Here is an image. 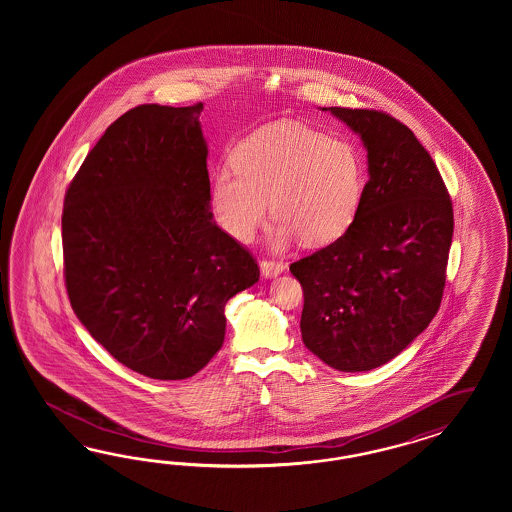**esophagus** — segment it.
Wrapping results in <instances>:
<instances>
[{
  "instance_id": "obj_1",
  "label": "esophagus",
  "mask_w": 512,
  "mask_h": 512,
  "mask_svg": "<svg viewBox=\"0 0 512 512\" xmlns=\"http://www.w3.org/2000/svg\"><path fill=\"white\" fill-rule=\"evenodd\" d=\"M285 268L287 266L279 261H270V259L261 261V272H263L264 278H276Z\"/></svg>"
}]
</instances>
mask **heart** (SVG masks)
I'll return each instance as SVG.
<instances>
[{
  "label": "heart",
  "mask_w": 512,
  "mask_h": 512,
  "mask_svg": "<svg viewBox=\"0 0 512 512\" xmlns=\"http://www.w3.org/2000/svg\"><path fill=\"white\" fill-rule=\"evenodd\" d=\"M233 169L219 167L210 180V206L219 227L249 242L268 216L274 248L300 236L325 246L347 233L362 206L368 167L355 142L328 137L296 122L268 125L242 140Z\"/></svg>",
  "instance_id": "1"
}]
</instances>
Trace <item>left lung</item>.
Segmentation results:
<instances>
[{
  "label": "left lung",
  "instance_id": "8db88e82",
  "mask_svg": "<svg viewBox=\"0 0 512 512\" xmlns=\"http://www.w3.org/2000/svg\"><path fill=\"white\" fill-rule=\"evenodd\" d=\"M368 152L366 191L349 231L291 264L304 291L302 341L340 372H370L398 357L439 310L452 202L413 131L370 109L330 107Z\"/></svg>",
  "mask_w": 512,
  "mask_h": 512
}]
</instances>
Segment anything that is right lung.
Here are the masks:
<instances>
[{
  "instance_id": "obj_1",
  "label": "right lung",
  "mask_w": 512,
  "mask_h": 512,
  "mask_svg": "<svg viewBox=\"0 0 512 512\" xmlns=\"http://www.w3.org/2000/svg\"><path fill=\"white\" fill-rule=\"evenodd\" d=\"M201 112L127 110L63 202L71 308L118 362L159 381L201 372L225 340V304L259 281L253 255L214 221Z\"/></svg>"
}]
</instances>
